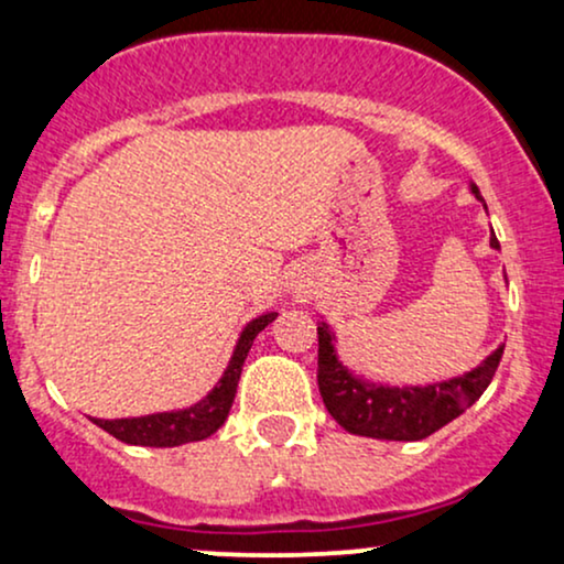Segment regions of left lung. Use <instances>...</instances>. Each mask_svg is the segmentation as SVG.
Listing matches in <instances>:
<instances>
[{"label": "left lung", "instance_id": "obj_1", "mask_svg": "<svg viewBox=\"0 0 564 564\" xmlns=\"http://www.w3.org/2000/svg\"><path fill=\"white\" fill-rule=\"evenodd\" d=\"M469 191L477 200H482L475 183H469ZM490 249H501L494 228H490ZM501 355L503 345H498L471 371L432 381V384H387V381L366 379L364 373H355L352 368L341 364L334 328L321 321L318 390L328 413L349 435L413 443L443 430L453 419L462 416L475 400H480L501 364Z\"/></svg>", "mask_w": 564, "mask_h": 564}]
</instances>
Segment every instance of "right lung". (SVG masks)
<instances>
[{
  "label": "right lung",
  "mask_w": 564,
  "mask_h": 564,
  "mask_svg": "<svg viewBox=\"0 0 564 564\" xmlns=\"http://www.w3.org/2000/svg\"><path fill=\"white\" fill-rule=\"evenodd\" d=\"M278 318V313L268 310V313L251 318L238 334L236 347L228 360V368L219 377V381L212 387L198 403L177 408V411H161L148 413V416H129V419H93V422L106 430L108 435L127 445H145V448H174V445L198 443V440L212 437L219 426L228 419L232 398H236L238 379H241V368L246 355H249L251 345L260 336L264 326H270Z\"/></svg>",
  "instance_id": "right-lung-1"
}]
</instances>
